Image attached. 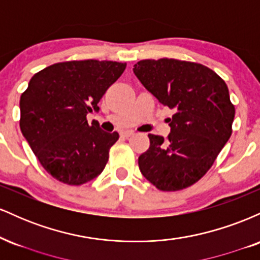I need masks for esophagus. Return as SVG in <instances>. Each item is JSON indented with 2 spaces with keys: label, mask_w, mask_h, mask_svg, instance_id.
Here are the masks:
<instances>
[{
  "label": "esophagus",
  "mask_w": 260,
  "mask_h": 260,
  "mask_svg": "<svg viewBox=\"0 0 260 260\" xmlns=\"http://www.w3.org/2000/svg\"><path fill=\"white\" fill-rule=\"evenodd\" d=\"M121 134H122V136H123V137H126V138H128V137L133 136L134 132H133V131H123V132H121Z\"/></svg>",
  "instance_id": "esophagus-1"
}]
</instances>
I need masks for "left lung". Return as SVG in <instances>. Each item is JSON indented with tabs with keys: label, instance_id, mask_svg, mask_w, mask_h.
I'll use <instances>...</instances> for the list:
<instances>
[{
	"label": "left lung",
	"instance_id": "8db88e82",
	"mask_svg": "<svg viewBox=\"0 0 260 260\" xmlns=\"http://www.w3.org/2000/svg\"><path fill=\"white\" fill-rule=\"evenodd\" d=\"M133 72L164 106L174 110L166 138L148 134L150 147L138 159L140 172L157 189L192 186L213 166L232 134L235 106L225 80L196 62L142 59Z\"/></svg>",
	"mask_w": 260,
	"mask_h": 260
}]
</instances>
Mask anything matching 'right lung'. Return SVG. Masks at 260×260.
Segmentation results:
<instances>
[{
    "label": "right lung",
    "mask_w": 260,
    "mask_h": 260,
    "mask_svg": "<svg viewBox=\"0 0 260 260\" xmlns=\"http://www.w3.org/2000/svg\"><path fill=\"white\" fill-rule=\"evenodd\" d=\"M116 61L59 62L35 73L20 96L19 126L41 166L53 178L80 186L105 169L118 133L86 121L126 70Z\"/></svg>",
    "instance_id": "obj_1"
}]
</instances>
